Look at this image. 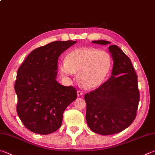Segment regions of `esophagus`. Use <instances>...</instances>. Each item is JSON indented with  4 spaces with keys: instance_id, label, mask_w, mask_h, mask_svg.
<instances>
[{
    "instance_id": "1",
    "label": "esophagus",
    "mask_w": 155,
    "mask_h": 155,
    "mask_svg": "<svg viewBox=\"0 0 155 155\" xmlns=\"http://www.w3.org/2000/svg\"><path fill=\"white\" fill-rule=\"evenodd\" d=\"M77 95L78 96H81V95H83V92L81 90H78V91H77Z\"/></svg>"
}]
</instances>
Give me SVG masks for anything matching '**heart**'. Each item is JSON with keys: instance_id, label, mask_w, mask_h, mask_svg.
I'll return each instance as SVG.
<instances>
[{"instance_id": "heart-1", "label": "heart", "mask_w": 155, "mask_h": 155, "mask_svg": "<svg viewBox=\"0 0 155 155\" xmlns=\"http://www.w3.org/2000/svg\"><path fill=\"white\" fill-rule=\"evenodd\" d=\"M112 66L108 53L93 47L78 48L66 56L59 66L60 73L70 77L78 72V81L84 88L95 89L104 82Z\"/></svg>"}]
</instances>
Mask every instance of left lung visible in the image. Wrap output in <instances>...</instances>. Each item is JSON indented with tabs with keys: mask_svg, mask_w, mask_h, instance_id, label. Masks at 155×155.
Here are the masks:
<instances>
[{
	"mask_svg": "<svg viewBox=\"0 0 155 155\" xmlns=\"http://www.w3.org/2000/svg\"><path fill=\"white\" fill-rule=\"evenodd\" d=\"M93 43L110 44L106 41ZM114 60L112 76L97 89L85 95L86 120L95 133H119L134 122L140 102L137 76L129 57L117 45L108 47Z\"/></svg>",
	"mask_w": 155,
	"mask_h": 155,
	"instance_id": "obj_1",
	"label": "left lung"
}]
</instances>
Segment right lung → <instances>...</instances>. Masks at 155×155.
<instances>
[{
	"mask_svg": "<svg viewBox=\"0 0 155 155\" xmlns=\"http://www.w3.org/2000/svg\"><path fill=\"white\" fill-rule=\"evenodd\" d=\"M77 42L54 41L33 50L19 66L15 83L17 112L24 125L34 133L55 132L63 113L77 98L74 87L55 80L60 55Z\"/></svg>",
	"mask_w": 155,
	"mask_h": 155,
	"instance_id": "1",
	"label": "right lung"
}]
</instances>
